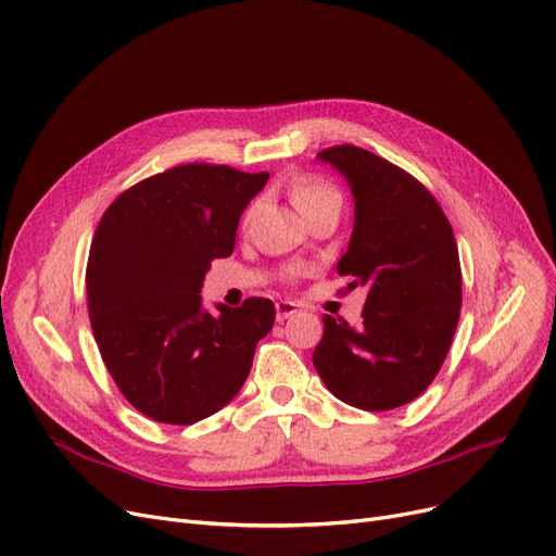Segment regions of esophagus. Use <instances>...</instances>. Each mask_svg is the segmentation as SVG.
Segmentation results:
<instances>
[{"label": "esophagus", "mask_w": 556, "mask_h": 556, "mask_svg": "<svg viewBox=\"0 0 556 556\" xmlns=\"http://www.w3.org/2000/svg\"><path fill=\"white\" fill-rule=\"evenodd\" d=\"M296 313H299V305H296L294 301H278V303H276V319H278V321L290 319V317L296 315Z\"/></svg>", "instance_id": "esophagus-1"}]
</instances>
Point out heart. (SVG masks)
<instances>
[{"label": "heart", "mask_w": 556, "mask_h": 556, "mask_svg": "<svg viewBox=\"0 0 556 556\" xmlns=\"http://www.w3.org/2000/svg\"><path fill=\"white\" fill-rule=\"evenodd\" d=\"M290 195H292L294 207L303 216L326 201H340L336 189L328 187L321 180H315V177H299V180H294L290 187Z\"/></svg>", "instance_id": "obj_1"}]
</instances>
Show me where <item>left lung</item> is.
<instances>
[{
    "label": "left lung",
    "mask_w": 556,
    "mask_h": 556,
    "mask_svg": "<svg viewBox=\"0 0 556 556\" xmlns=\"http://www.w3.org/2000/svg\"><path fill=\"white\" fill-rule=\"evenodd\" d=\"M317 157L351 187L355 220L338 274L365 287L363 326L324 315L313 363L326 388L363 410H392L425 392L447 358L463 280L454 230L410 173L358 146Z\"/></svg>",
    "instance_id": "obj_1"
}]
</instances>
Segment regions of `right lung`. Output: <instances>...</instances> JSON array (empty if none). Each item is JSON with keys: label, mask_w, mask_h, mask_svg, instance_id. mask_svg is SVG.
Segmentation results:
<instances>
[{"label": "right lung", "mask_w": 556, "mask_h": 556, "mask_svg": "<svg viewBox=\"0 0 556 556\" xmlns=\"http://www.w3.org/2000/svg\"><path fill=\"white\" fill-rule=\"evenodd\" d=\"M269 180L185 164L123 191L102 214L86 264L88 317L123 396L164 425H193L230 404L271 330L269 299L203 309L214 257L235 249L239 216Z\"/></svg>", "instance_id": "obj_1"}]
</instances>
